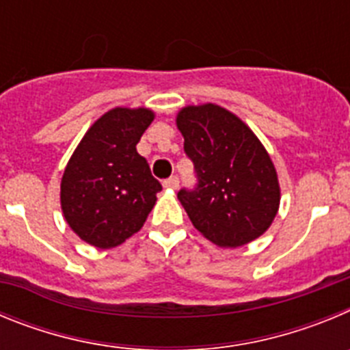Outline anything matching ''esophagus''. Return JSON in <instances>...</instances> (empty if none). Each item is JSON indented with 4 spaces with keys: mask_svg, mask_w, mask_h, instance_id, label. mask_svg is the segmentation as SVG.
Masks as SVG:
<instances>
[{
    "mask_svg": "<svg viewBox=\"0 0 350 350\" xmlns=\"http://www.w3.org/2000/svg\"><path fill=\"white\" fill-rule=\"evenodd\" d=\"M178 184H180V180H178L177 175H173V177L166 178V180L163 182V185H165V187H168V189H177Z\"/></svg>",
    "mask_w": 350,
    "mask_h": 350,
    "instance_id": "1",
    "label": "esophagus"
}]
</instances>
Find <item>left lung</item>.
<instances>
[{"label": "left lung", "instance_id": "left-lung-1", "mask_svg": "<svg viewBox=\"0 0 350 350\" xmlns=\"http://www.w3.org/2000/svg\"><path fill=\"white\" fill-rule=\"evenodd\" d=\"M196 184L177 193L198 231L221 247L252 242L270 228L280 202L270 156L242 120L217 105L177 117Z\"/></svg>", "mask_w": 350, "mask_h": 350}]
</instances>
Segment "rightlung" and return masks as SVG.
Wrapping results in <instances>:
<instances>
[{
    "label": "right lung",
    "mask_w": 350,
    "mask_h": 350,
    "mask_svg": "<svg viewBox=\"0 0 350 350\" xmlns=\"http://www.w3.org/2000/svg\"><path fill=\"white\" fill-rule=\"evenodd\" d=\"M154 113L113 108L91 126L61 180V206L70 228L98 249L137 233L156 203L159 180L137 152Z\"/></svg>",
    "instance_id": "obj_1"
}]
</instances>
